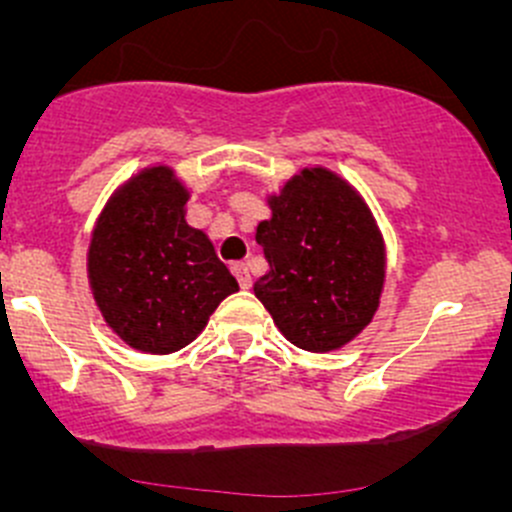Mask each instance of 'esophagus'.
<instances>
[{
	"instance_id": "1",
	"label": "esophagus",
	"mask_w": 512,
	"mask_h": 512,
	"mask_svg": "<svg viewBox=\"0 0 512 512\" xmlns=\"http://www.w3.org/2000/svg\"><path fill=\"white\" fill-rule=\"evenodd\" d=\"M232 275L237 277V282H240V287H242V289H247V287L252 285L250 270H247L245 262H235V265H232Z\"/></svg>"
}]
</instances>
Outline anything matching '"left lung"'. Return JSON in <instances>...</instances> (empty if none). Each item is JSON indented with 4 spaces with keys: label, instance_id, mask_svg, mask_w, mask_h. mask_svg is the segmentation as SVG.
I'll list each match as a JSON object with an SVG mask.
<instances>
[{
    "label": "left lung",
    "instance_id": "obj_1",
    "mask_svg": "<svg viewBox=\"0 0 512 512\" xmlns=\"http://www.w3.org/2000/svg\"><path fill=\"white\" fill-rule=\"evenodd\" d=\"M257 245L270 265L255 282L280 332L304 352H334L374 317L386 277L384 240L364 198L327 168H304L267 198Z\"/></svg>",
    "mask_w": 512,
    "mask_h": 512
}]
</instances>
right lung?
<instances>
[{"instance_id":"add662e5","label":"right lung","mask_w":512,"mask_h":512,"mask_svg":"<svg viewBox=\"0 0 512 512\" xmlns=\"http://www.w3.org/2000/svg\"><path fill=\"white\" fill-rule=\"evenodd\" d=\"M190 193L168 165L133 175L98 215L89 285L108 327L138 352L188 347L237 280L203 230L185 223Z\"/></svg>"}]
</instances>
